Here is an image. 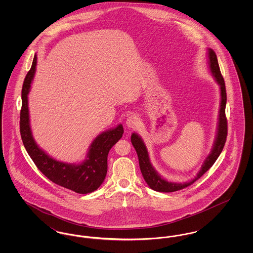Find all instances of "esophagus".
I'll list each match as a JSON object with an SVG mask.
<instances>
[{"label": "esophagus", "mask_w": 253, "mask_h": 253, "mask_svg": "<svg viewBox=\"0 0 253 253\" xmlns=\"http://www.w3.org/2000/svg\"><path fill=\"white\" fill-rule=\"evenodd\" d=\"M139 122H140V121H139V119H138L137 116L131 115L130 117H128V119H127V121H126V125H127L128 128L132 129V128H135L136 126H138Z\"/></svg>", "instance_id": "obj_1"}]
</instances>
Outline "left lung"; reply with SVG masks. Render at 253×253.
<instances>
[{
  "label": "left lung",
  "mask_w": 253,
  "mask_h": 253,
  "mask_svg": "<svg viewBox=\"0 0 253 253\" xmlns=\"http://www.w3.org/2000/svg\"><path fill=\"white\" fill-rule=\"evenodd\" d=\"M208 55H209V64H210V70L212 74L215 82L220 85V94H221V101H220V110H219V118H218V128H217L216 137L213 147L211 149V154L207 157L206 160L201 167V169L197 173V175L193 178V180L186 182V183H174V182H169L162 178L157 170L154 169L151 164L149 154L147 151V148L145 146L142 138L135 132L132 133L131 141L132 146L136 151L138 161H139V167L141 173L144 177L146 183L149 185L151 189L157 192L161 193H171L182 190L190 185H192L197 179H199L205 172L211 169V167L214 164L217 158L220 156L227 139L228 134V122L226 118V103H227V93H226V86L224 79L220 72L218 60H217L216 54L212 49H208Z\"/></svg>",
  "instance_id": "8db88e82"
}]
</instances>
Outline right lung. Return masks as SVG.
<instances>
[{
  "label": "right lung",
  "instance_id": "obj_1",
  "mask_svg": "<svg viewBox=\"0 0 253 253\" xmlns=\"http://www.w3.org/2000/svg\"><path fill=\"white\" fill-rule=\"evenodd\" d=\"M37 56H34L31 69L24 79L22 90V110L20 116V132L24 148L39 169L49 180L77 193L96 191L102 184L107 173V157L111 148L123 134V126L99 133L89 147L86 159L80 164L58 161L42 150L34 140L30 128L28 94L36 71Z\"/></svg>",
  "mask_w": 253,
  "mask_h": 253
}]
</instances>
